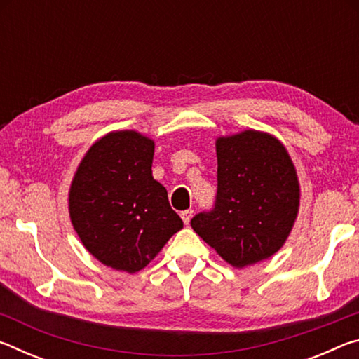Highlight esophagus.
<instances>
[{"label": "esophagus", "mask_w": 359, "mask_h": 359, "mask_svg": "<svg viewBox=\"0 0 359 359\" xmlns=\"http://www.w3.org/2000/svg\"><path fill=\"white\" fill-rule=\"evenodd\" d=\"M180 217H182V220H184V223L188 224V223H190V220H191V217H193V210L191 209H187L184 212H180Z\"/></svg>", "instance_id": "34e87169"}]
</instances>
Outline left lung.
Segmentation results:
<instances>
[{
    "label": "left lung",
    "instance_id": "1",
    "mask_svg": "<svg viewBox=\"0 0 359 359\" xmlns=\"http://www.w3.org/2000/svg\"><path fill=\"white\" fill-rule=\"evenodd\" d=\"M217 196L191 218L199 238L234 267L280 250L299 209V182L283 144L245 130L217 139Z\"/></svg>",
    "mask_w": 359,
    "mask_h": 359
}]
</instances>
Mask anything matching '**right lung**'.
<instances>
[{"instance_id": "add662e5", "label": "right lung", "mask_w": 359, "mask_h": 359, "mask_svg": "<svg viewBox=\"0 0 359 359\" xmlns=\"http://www.w3.org/2000/svg\"><path fill=\"white\" fill-rule=\"evenodd\" d=\"M154 151V141L136 131L109 133L85 154L69 190V217L83 247L130 274L184 228L151 175Z\"/></svg>"}]
</instances>
